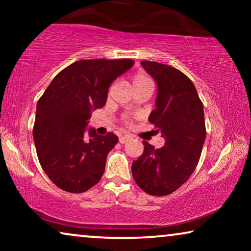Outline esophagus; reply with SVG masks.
I'll return each instance as SVG.
<instances>
[{"label": "esophagus", "instance_id": "esophagus-1", "mask_svg": "<svg viewBox=\"0 0 251 251\" xmlns=\"http://www.w3.org/2000/svg\"><path fill=\"white\" fill-rule=\"evenodd\" d=\"M129 139H130V136H128V135L121 136V137H120V143H121V144H126V142H128Z\"/></svg>", "mask_w": 251, "mask_h": 251}]
</instances>
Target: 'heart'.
Here are the masks:
<instances>
[{
    "instance_id": "1",
    "label": "heart",
    "mask_w": 251,
    "mask_h": 251,
    "mask_svg": "<svg viewBox=\"0 0 251 251\" xmlns=\"http://www.w3.org/2000/svg\"><path fill=\"white\" fill-rule=\"evenodd\" d=\"M131 83H132V89L133 90H136V89L142 88V87H144V85L152 84V81H151V78L149 76H146L145 74L137 73L132 76Z\"/></svg>"
}]
</instances>
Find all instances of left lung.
<instances>
[{"label": "left lung", "instance_id": "1", "mask_svg": "<svg viewBox=\"0 0 251 251\" xmlns=\"http://www.w3.org/2000/svg\"><path fill=\"white\" fill-rule=\"evenodd\" d=\"M140 64L157 84L156 107L149 121L166 143L154 149L143 142L144 152L131 171L144 192L163 197L179 188L198 166L205 139L203 104L192 81L177 68L155 61Z\"/></svg>", "mask_w": 251, "mask_h": 251}]
</instances>
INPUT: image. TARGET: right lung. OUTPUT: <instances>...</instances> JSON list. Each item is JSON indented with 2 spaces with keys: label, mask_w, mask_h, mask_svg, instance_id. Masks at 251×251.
<instances>
[{
  "label": "right lung",
  "mask_w": 251,
  "mask_h": 251,
  "mask_svg": "<svg viewBox=\"0 0 251 251\" xmlns=\"http://www.w3.org/2000/svg\"><path fill=\"white\" fill-rule=\"evenodd\" d=\"M132 65L131 59L75 61L54 76L37 101L33 128L37 157L61 190L82 193L100 180L119 138L85 128L91 112L104 107L112 82Z\"/></svg>",
  "instance_id": "right-lung-1"
}]
</instances>
